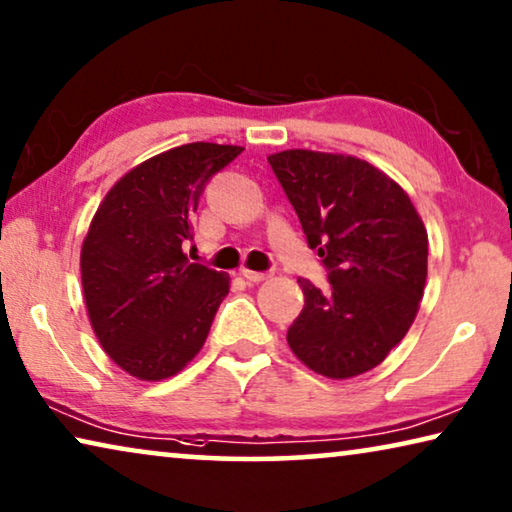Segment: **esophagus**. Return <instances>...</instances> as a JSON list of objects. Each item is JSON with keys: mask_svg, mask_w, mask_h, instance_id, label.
I'll use <instances>...</instances> for the list:
<instances>
[{"mask_svg": "<svg viewBox=\"0 0 512 512\" xmlns=\"http://www.w3.org/2000/svg\"><path fill=\"white\" fill-rule=\"evenodd\" d=\"M241 276L246 278L248 282H253V285H257V282H264L266 278H269V273H262V271H250V269H243Z\"/></svg>", "mask_w": 512, "mask_h": 512, "instance_id": "esophagus-1", "label": "esophagus"}]
</instances>
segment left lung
<instances>
[{"mask_svg":"<svg viewBox=\"0 0 512 512\" xmlns=\"http://www.w3.org/2000/svg\"><path fill=\"white\" fill-rule=\"evenodd\" d=\"M269 163L329 269V292L299 278L305 303L287 331L317 375L352 379L384 361L421 308L427 230L409 195L368 160L287 149Z\"/></svg>","mask_w":512,"mask_h":512,"instance_id":"8db88e82","label":"left lung"}]
</instances>
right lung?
Returning a JSON list of instances; mask_svg holds the SVG:
<instances>
[{"label":"right lung","instance_id":"right-lung-1","mask_svg":"<svg viewBox=\"0 0 512 512\" xmlns=\"http://www.w3.org/2000/svg\"><path fill=\"white\" fill-rule=\"evenodd\" d=\"M243 147L190 142L135 165L103 197L80 250L82 294L98 342L142 381L181 372L207 340L230 276L190 264L207 181Z\"/></svg>","mask_w":512,"mask_h":512}]
</instances>
